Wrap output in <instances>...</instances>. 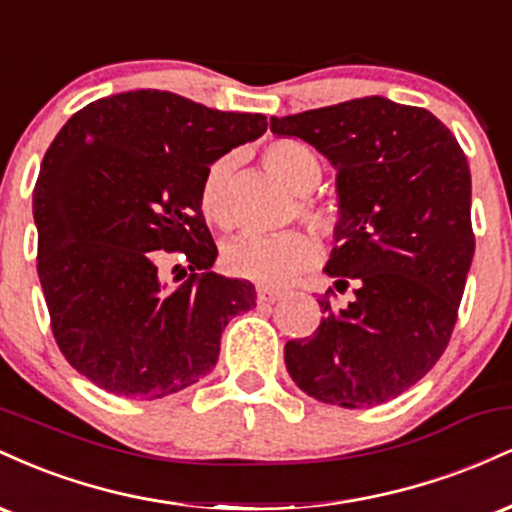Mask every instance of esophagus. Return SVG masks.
Masks as SVG:
<instances>
[{"label": "esophagus", "instance_id": "esophagus-1", "mask_svg": "<svg viewBox=\"0 0 512 512\" xmlns=\"http://www.w3.org/2000/svg\"><path fill=\"white\" fill-rule=\"evenodd\" d=\"M281 298V291H274V289H267V286H260V289H257V303H274V301H279Z\"/></svg>", "mask_w": 512, "mask_h": 512}]
</instances>
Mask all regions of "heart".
<instances>
[{"mask_svg": "<svg viewBox=\"0 0 512 512\" xmlns=\"http://www.w3.org/2000/svg\"><path fill=\"white\" fill-rule=\"evenodd\" d=\"M264 163H267L276 178L289 187L293 195L308 197L320 185V161H317V156L308 146L298 142H274L264 151ZM231 170L233 158L223 156L219 161H214L207 168V173H204L202 190H199L202 211L219 228H231L236 223V211H233L231 195H228ZM298 216L317 228V231H330L332 228L330 214L313 207V204H301ZM315 260V240L303 231H286L269 238L245 236L223 248V267H226V272L260 286L289 284L293 276L308 269Z\"/></svg>", "mask_w": 512, "mask_h": 512, "instance_id": "heart-1", "label": "heart"}]
</instances>
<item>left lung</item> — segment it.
<instances>
[{"mask_svg": "<svg viewBox=\"0 0 512 512\" xmlns=\"http://www.w3.org/2000/svg\"><path fill=\"white\" fill-rule=\"evenodd\" d=\"M274 134L315 146L337 170L339 221L325 272L349 305L284 346L305 395L344 409L402 395L436 366L472 267V178L464 151L426 108L354 98L272 117Z\"/></svg>", "mask_w": 512, "mask_h": 512, "instance_id": "left-lung-1", "label": "left lung"}]
</instances>
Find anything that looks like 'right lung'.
<instances>
[{"instance_id": "right-lung-1", "label": "right lung", "mask_w": 512, "mask_h": 512, "mask_svg": "<svg viewBox=\"0 0 512 512\" xmlns=\"http://www.w3.org/2000/svg\"><path fill=\"white\" fill-rule=\"evenodd\" d=\"M264 129L260 113L156 88L98 98L60 129L33 190L38 276L57 346L93 385L158 399L214 370L223 327L257 293L211 272L199 190L216 158ZM161 251L186 255L180 287L162 281Z\"/></svg>"}]
</instances>
